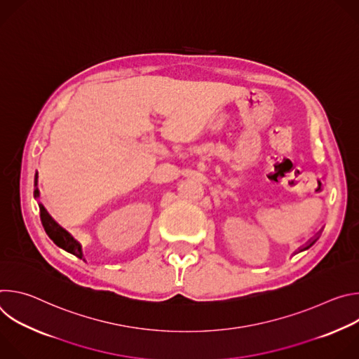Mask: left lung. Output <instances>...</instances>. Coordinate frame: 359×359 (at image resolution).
<instances>
[{"label": "left lung", "instance_id": "obj_1", "mask_svg": "<svg viewBox=\"0 0 359 359\" xmlns=\"http://www.w3.org/2000/svg\"><path fill=\"white\" fill-rule=\"evenodd\" d=\"M310 245H311V244H310Z\"/></svg>", "mask_w": 359, "mask_h": 359}]
</instances>
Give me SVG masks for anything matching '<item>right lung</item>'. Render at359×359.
Wrapping results in <instances>:
<instances>
[{
    "label": "right lung",
    "mask_w": 359,
    "mask_h": 359,
    "mask_svg": "<svg viewBox=\"0 0 359 359\" xmlns=\"http://www.w3.org/2000/svg\"><path fill=\"white\" fill-rule=\"evenodd\" d=\"M36 180H38V173L35 175V190H34L35 197L39 196V191H38V187H36ZM39 213H41V223H42L46 234L49 236V238L53 240L58 247H61L65 251L76 255L78 259H82L81 244L67 230H64L53 217L48 215V212L45 210L42 204H39Z\"/></svg>",
    "instance_id": "add662e5"
}]
</instances>
